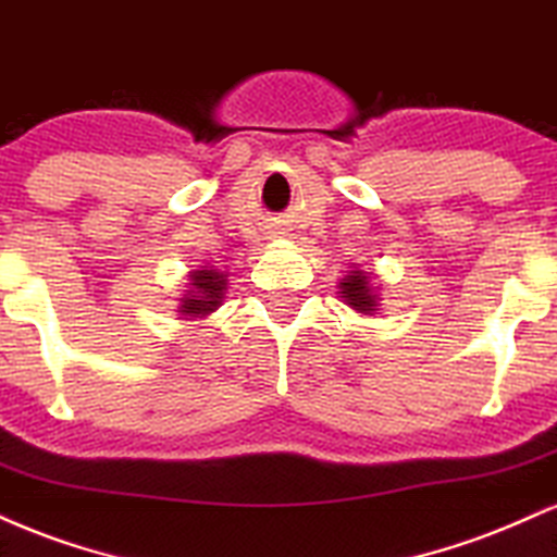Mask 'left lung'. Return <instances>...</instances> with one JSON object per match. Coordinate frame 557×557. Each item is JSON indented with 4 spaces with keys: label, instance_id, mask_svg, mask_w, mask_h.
I'll use <instances>...</instances> for the list:
<instances>
[{
    "label": "left lung",
    "instance_id": "1",
    "mask_svg": "<svg viewBox=\"0 0 557 557\" xmlns=\"http://www.w3.org/2000/svg\"><path fill=\"white\" fill-rule=\"evenodd\" d=\"M338 297L351 310L362 312V315H375L377 312V286H372L370 273L362 271L357 263H351V271L338 281Z\"/></svg>",
    "mask_w": 557,
    "mask_h": 557
}]
</instances>
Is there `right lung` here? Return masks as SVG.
<instances>
[{
    "mask_svg": "<svg viewBox=\"0 0 557 557\" xmlns=\"http://www.w3.org/2000/svg\"><path fill=\"white\" fill-rule=\"evenodd\" d=\"M228 278L224 271L213 268L211 263L195 268L187 273V289L180 297V320H206L215 312L226 297Z\"/></svg>",
    "mask_w": 557,
    "mask_h": 557,
    "instance_id": "right-lung-1",
    "label": "right lung"
}]
</instances>
